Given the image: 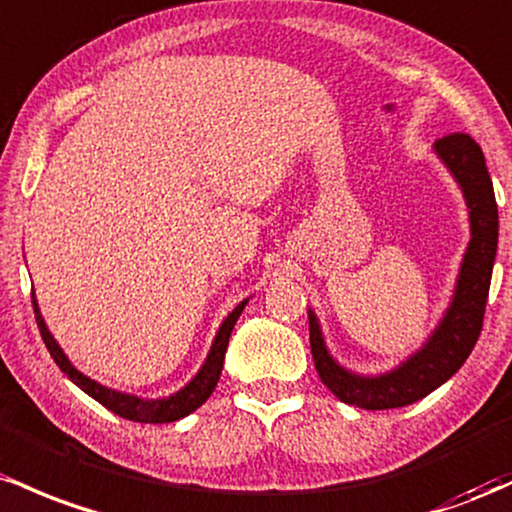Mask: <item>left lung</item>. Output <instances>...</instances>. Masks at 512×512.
<instances>
[{"instance_id":"1","label":"left lung","mask_w":512,"mask_h":512,"mask_svg":"<svg viewBox=\"0 0 512 512\" xmlns=\"http://www.w3.org/2000/svg\"><path fill=\"white\" fill-rule=\"evenodd\" d=\"M433 152L462 188L469 210V239L440 324L416 353L382 375H358L333 360L326 348L317 314L309 309V346L321 382L346 404L367 411L399 409L423 399L445 384L464 365L479 341L486 297L498 249V205L481 147L469 135L455 132L433 145Z\"/></svg>"}]
</instances>
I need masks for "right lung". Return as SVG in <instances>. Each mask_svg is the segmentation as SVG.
<instances>
[{"label":"right lung","instance_id":"obj_1","mask_svg":"<svg viewBox=\"0 0 512 512\" xmlns=\"http://www.w3.org/2000/svg\"><path fill=\"white\" fill-rule=\"evenodd\" d=\"M31 300H33V312H36L40 336H43L45 348L50 350V355H53L57 367H60V370L65 372V375L70 377V380L77 384L82 392L89 394L91 399L99 401V404L106 406L108 411L118 413L120 418H128V421H135V423H174V421H179V418L188 416V413H193L195 409H200V406L208 401V396L215 392L217 382H220V372H222V365H225L229 336H232L234 324H237L239 314L244 312L246 302H249V300L239 302L237 307L229 312V317L222 321L220 331H217L215 341H212V346H210L208 358H205V363L198 370V375H195L193 380L186 384V387H181L176 394L164 396V399H142V396L125 394V392H118V389L103 387V384L91 380V377H86L84 372H79L77 367L70 363V358L65 355V350L60 348V343L55 341L48 326H45L43 314H40V309H38L36 292H31Z\"/></svg>","mask_w":512,"mask_h":512}]
</instances>
